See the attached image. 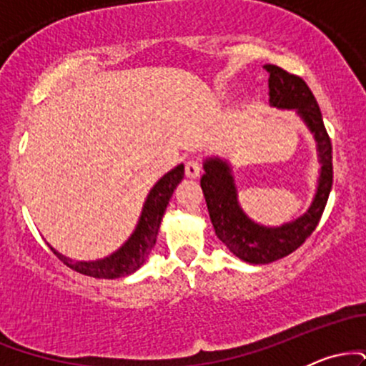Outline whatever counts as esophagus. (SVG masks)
Segmentation results:
<instances>
[{
	"label": "esophagus",
	"mask_w": 366,
	"mask_h": 366,
	"mask_svg": "<svg viewBox=\"0 0 366 366\" xmlns=\"http://www.w3.org/2000/svg\"><path fill=\"white\" fill-rule=\"evenodd\" d=\"M201 175V165L194 159H189L186 163V177L187 179H197Z\"/></svg>",
	"instance_id": "34e87169"
}]
</instances>
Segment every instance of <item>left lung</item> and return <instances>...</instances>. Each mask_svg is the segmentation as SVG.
Here are the masks:
<instances>
[{
	"label": "left lung",
	"instance_id": "obj_1",
	"mask_svg": "<svg viewBox=\"0 0 366 366\" xmlns=\"http://www.w3.org/2000/svg\"><path fill=\"white\" fill-rule=\"evenodd\" d=\"M264 70L270 74L268 77L270 107L279 110H294L313 134L320 174H318L317 192L306 213L280 227H267L251 220L239 204L237 187L229 162L218 157L204 159L201 189L207 199L208 213L217 237L239 259L253 264L272 263L284 258L312 236L325 209L332 189V177H334L330 137L323 125L322 112L313 92L303 79L285 72L280 66L264 65Z\"/></svg>",
	"mask_w": 366,
	"mask_h": 366
}]
</instances>
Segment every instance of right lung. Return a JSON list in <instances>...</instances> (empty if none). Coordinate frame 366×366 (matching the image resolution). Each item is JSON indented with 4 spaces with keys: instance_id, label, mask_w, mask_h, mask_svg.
<instances>
[{
    "instance_id": "obj_1",
    "label": "right lung",
    "mask_w": 366,
    "mask_h": 366,
    "mask_svg": "<svg viewBox=\"0 0 366 366\" xmlns=\"http://www.w3.org/2000/svg\"><path fill=\"white\" fill-rule=\"evenodd\" d=\"M182 179L184 165L180 163L175 169L167 172L154 184L148 197H146L139 222H137L134 232L130 234V237L115 253L107 256V258L94 259V262H75V259H70L65 254L58 253L54 247H49L66 267H70L82 275L94 277V279H120V277L134 274L144 264L153 246L157 244V236L163 213H165L167 204H169L170 197L174 194V189L179 186Z\"/></svg>"
}]
</instances>
